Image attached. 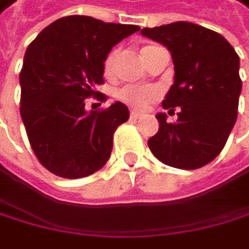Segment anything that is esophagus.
I'll return each instance as SVG.
<instances>
[{"label":"esophagus","instance_id":"esophagus-1","mask_svg":"<svg viewBox=\"0 0 249 249\" xmlns=\"http://www.w3.org/2000/svg\"><path fill=\"white\" fill-rule=\"evenodd\" d=\"M130 115H131V118L139 119V118H142L144 113H143V112H140V110H131V113H130Z\"/></svg>","mask_w":249,"mask_h":249}]
</instances>
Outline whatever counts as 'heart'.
<instances>
[{
	"label": "heart",
	"mask_w": 249,
	"mask_h": 249,
	"mask_svg": "<svg viewBox=\"0 0 249 249\" xmlns=\"http://www.w3.org/2000/svg\"><path fill=\"white\" fill-rule=\"evenodd\" d=\"M150 48V45L144 47L143 50ZM142 50V51H143ZM118 57V50H112L105 59L103 71L106 76H112L115 71V62ZM158 96V91L152 87H139V85H124L116 91V99L122 103H125L134 109H144L147 107Z\"/></svg>",
	"instance_id": "1"
}]
</instances>
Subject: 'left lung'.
<instances>
[{
	"label": "left lung",
	"mask_w": 249,
	"mask_h": 249,
	"mask_svg": "<svg viewBox=\"0 0 249 249\" xmlns=\"http://www.w3.org/2000/svg\"><path fill=\"white\" fill-rule=\"evenodd\" d=\"M142 35L165 45L174 63V84L162 100L177 122L158 113V133L147 140L161 162L196 170L223 150L236 118L242 81L239 56L220 34L204 26L174 22L144 28Z\"/></svg>",
	"instance_id": "obj_1"
}]
</instances>
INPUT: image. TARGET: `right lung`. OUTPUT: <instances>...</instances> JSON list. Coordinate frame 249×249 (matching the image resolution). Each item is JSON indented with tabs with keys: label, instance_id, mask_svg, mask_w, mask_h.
<instances>
[{
	"label": "right lung",
	"instance_id": "add662e5",
	"mask_svg": "<svg viewBox=\"0 0 249 249\" xmlns=\"http://www.w3.org/2000/svg\"><path fill=\"white\" fill-rule=\"evenodd\" d=\"M137 31L136 25L66 16L29 44L19 75L20 115L35 156L50 173L81 178L107 162L113 133L128 121V107L116 102L107 109L85 110V100H106L96 91L105 82V59Z\"/></svg>",
	"mask_w": 249,
	"mask_h": 249
}]
</instances>
